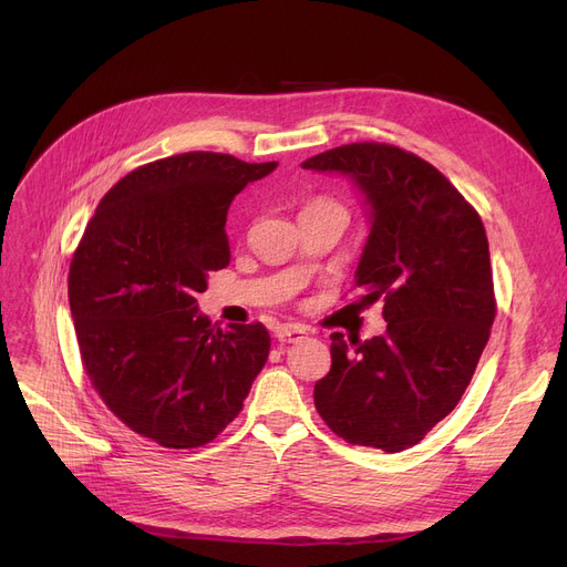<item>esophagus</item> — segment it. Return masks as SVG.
Masks as SVG:
<instances>
[{"mask_svg": "<svg viewBox=\"0 0 567 567\" xmlns=\"http://www.w3.org/2000/svg\"><path fill=\"white\" fill-rule=\"evenodd\" d=\"M306 336H308V331L301 329V326H285V329H280V331L276 333L278 342H282V344L301 342V340H306Z\"/></svg>", "mask_w": 567, "mask_h": 567, "instance_id": "1", "label": "esophagus"}]
</instances>
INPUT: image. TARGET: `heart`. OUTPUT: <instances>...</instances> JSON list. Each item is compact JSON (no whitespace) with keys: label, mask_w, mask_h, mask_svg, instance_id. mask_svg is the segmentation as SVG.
<instances>
[{"label":"heart","mask_w":567,"mask_h":567,"mask_svg":"<svg viewBox=\"0 0 567 567\" xmlns=\"http://www.w3.org/2000/svg\"><path fill=\"white\" fill-rule=\"evenodd\" d=\"M308 206H340V204H338V202H331V199H321V197H319V199L310 202Z\"/></svg>","instance_id":"1"}]
</instances>
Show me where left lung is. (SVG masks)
Wrapping results in <instances>:
<instances>
[{"instance_id":"left-lung-1","label":"left lung","mask_w":567,"mask_h":567,"mask_svg":"<svg viewBox=\"0 0 567 567\" xmlns=\"http://www.w3.org/2000/svg\"><path fill=\"white\" fill-rule=\"evenodd\" d=\"M303 169L342 172L370 204L355 268L361 303L383 301L385 333L331 336V372L315 383L323 423L353 445L411 449L462 400L496 317L478 212L434 165L393 144L353 142Z\"/></svg>"}]
</instances>
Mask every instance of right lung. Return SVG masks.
I'll list each match as a JSON object with an SVG mask.
<instances>
[{
    "mask_svg": "<svg viewBox=\"0 0 567 567\" xmlns=\"http://www.w3.org/2000/svg\"><path fill=\"white\" fill-rule=\"evenodd\" d=\"M278 163L188 152L116 182L73 252L69 303L84 372L107 409L163 449H199L244 409L271 336L197 312L229 264L227 208Z\"/></svg>",
    "mask_w": 567,
    "mask_h": 567,
    "instance_id": "add662e5",
    "label": "right lung"
}]
</instances>
